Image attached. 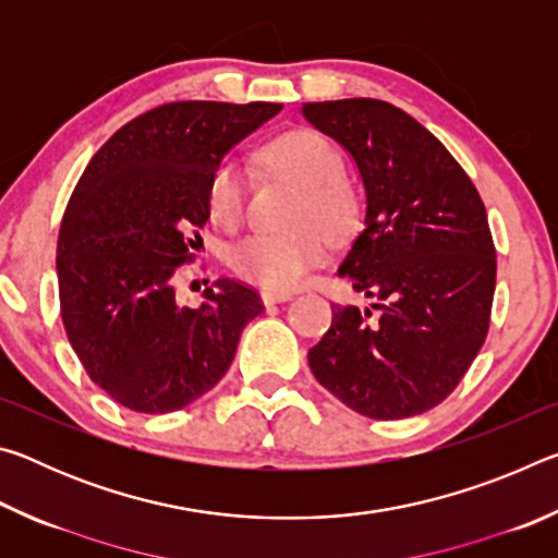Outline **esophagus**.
Returning a JSON list of instances; mask_svg holds the SVG:
<instances>
[{"label": "esophagus", "mask_w": 558, "mask_h": 558, "mask_svg": "<svg viewBox=\"0 0 558 558\" xmlns=\"http://www.w3.org/2000/svg\"><path fill=\"white\" fill-rule=\"evenodd\" d=\"M290 298H292V292H286V290H263L260 292L263 305H276V302H286Z\"/></svg>", "instance_id": "esophagus-1"}]
</instances>
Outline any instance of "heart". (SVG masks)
<instances>
[{
  "label": "heart",
  "mask_w": 558,
  "mask_h": 558,
  "mask_svg": "<svg viewBox=\"0 0 558 558\" xmlns=\"http://www.w3.org/2000/svg\"><path fill=\"white\" fill-rule=\"evenodd\" d=\"M266 159L272 169L288 174L302 186V202L298 223L305 229L292 235L251 233L231 245L229 266L241 278L258 282L270 290H290L300 286L310 268L325 258L329 235H342L349 231L356 216V202L352 189L339 172L342 159L337 149L323 135L310 130L288 132L268 145ZM245 192H248V172L239 159H223L209 179V211L214 221L223 226L239 223ZM319 222L318 227L314 223Z\"/></svg>",
  "instance_id": "heart-1"
}]
</instances>
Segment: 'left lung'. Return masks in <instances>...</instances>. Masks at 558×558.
Here are the masks:
<instances>
[{
  "mask_svg": "<svg viewBox=\"0 0 558 558\" xmlns=\"http://www.w3.org/2000/svg\"><path fill=\"white\" fill-rule=\"evenodd\" d=\"M302 118L347 149L362 179L364 229L337 272L374 300L364 313L332 307L310 369L369 418L426 413L487 337L497 260L485 204L440 140L391 102H302Z\"/></svg>",
  "mask_w": 558,
  "mask_h": 558,
  "instance_id": "1",
  "label": "left lung"
}]
</instances>
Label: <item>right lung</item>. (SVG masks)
Masks as SVG:
<instances>
[{
  "label": "right lung",
  "mask_w": 558,
  "mask_h": 558,
  "mask_svg": "<svg viewBox=\"0 0 558 558\" xmlns=\"http://www.w3.org/2000/svg\"><path fill=\"white\" fill-rule=\"evenodd\" d=\"M278 102H167L102 145L65 206L59 298L65 335L93 381L137 413L184 409L229 372L256 290L219 278L199 307L174 295L209 223V179Z\"/></svg>",
  "instance_id": "obj_1"
}]
</instances>
